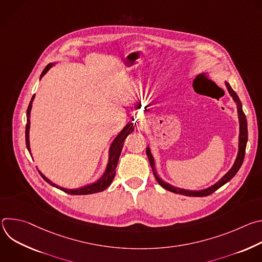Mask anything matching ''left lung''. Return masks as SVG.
<instances>
[{
  "mask_svg": "<svg viewBox=\"0 0 262 262\" xmlns=\"http://www.w3.org/2000/svg\"><path fill=\"white\" fill-rule=\"evenodd\" d=\"M225 85L228 89L229 94L232 96L233 100L235 101L236 105H237V114H238V121H239V137H238V152H237V157L236 160L232 166V168L224 175L216 183H214L213 185L209 186V188L205 189V190H201V191H190V190H184V189H179L176 188V186H173L171 184H169L168 182H165L164 180H162V178L159 177L157 171H156V165H155V159L151 155L150 148L147 147L146 148V154L149 160V163H150L154 175L157 179V181L163 186V188L167 191H170L172 193L175 194H179V195H184V196H190V197H205L208 196L210 194H212L213 192H215L217 189H220L222 185H224L225 183H227L229 180H231L234 175L237 173V171L239 170L244 159H245V152H246V146H247V142H248V125H247V119H246V115L243 111V106H242V102L237 96V94L235 93V91L231 88V86L229 85V83L225 82Z\"/></svg>",
  "mask_w": 262,
  "mask_h": 262,
  "instance_id": "left-lung-1",
  "label": "left lung"
}]
</instances>
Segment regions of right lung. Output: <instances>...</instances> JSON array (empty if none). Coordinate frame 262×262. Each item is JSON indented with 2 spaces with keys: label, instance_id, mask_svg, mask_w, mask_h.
Returning <instances> with one entry per match:
<instances>
[{
  "label": "right lung",
  "instance_id": "right-lung-1",
  "mask_svg": "<svg viewBox=\"0 0 262 262\" xmlns=\"http://www.w3.org/2000/svg\"><path fill=\"white\" fill-rule=\"evenodd\" d=\"M55 63H50L47 65V67L43 69L41 76H40V79L45 76V74L51 69V67L54 65ZM35 95L32 96V99L29 103V106H28V110H27V125H26V145H27V148L29 152L31 154V149H30V141H29V132H30V114H31V108H32V102H33V99H34ZM134 130V125H133V122H128L124 128L119 133V135L115 138V140L113 141V143L111 144L110 146V149H108V162H107V165H106V169L103 173V175L95 182L93 183H90V184H87V185H84L82 186V188H79V189H73V190H69V189H64L62 188V186H59L57 184H55L54 182H52L49 178H47L40 171L39 174L41 175V177L48 182L50 183L51 185L55 186V188L69 194V195H89V194H94V193H99V192H102L104 191L107 186L112 183V181H113L114 177H115V174H116V167H117V164H118V161H119V157H120V154H121V150H122V147H123V144H124V140L125 138L132 134Z\"/></svg>",
  "mask_w": 262,
  "mask_h": 262
}]
</instances>
